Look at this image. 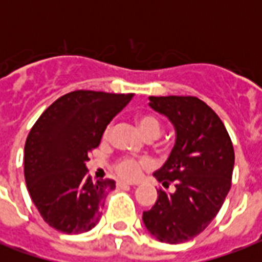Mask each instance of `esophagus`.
Instances as JSON below:
<instances>
[{
	"mask_svg": "<svg viewBox=\"0 0 262 262\" xmlns=\"http://www.w3.org/2000/svg\"><path fill=\"white\" fill-rule=\"evenodd\" d=\"M135 183L126 182V181H117V186L118 187H123V186H133Z\"/></svg>",
	"mask_w": 262,
	"mask_h": 262,
	"instance_id": "1",
	"label": "esophagus"
}]
</instances>
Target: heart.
Wrapping results in <instances>:
<instances>
[{"label":"heart","mask_w":262,"mask_h":262,"mask_svg":"<svg viewBox=\"0 0 262 262\" xmlns=\"http://www.w3.org/2000/svg\"><path fill=\"white\" fill-rule=\"evenodd\" d=\"M137 123H139V127L141 133H143L145 137L147 136H158L160 135V130H162V125H160V121L156 118L155 115L151 114H143L140 115L137 118ZM111 132V126H108L103 130V140L108 139ZM147 166V162L143 159H136V158H130V156H122L114 162L113 164V168L114 171L121 177V178L125 179H135L140 175V172L143 171V168Z\"/></svg>","instance_id":"obj_1"}]
</instances>
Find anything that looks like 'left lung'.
<instances>
[{"label": "left lung", "instance_id": "obj_1", "mask_svg": "<svg viewBox=\"0 0 262 262\" xmlns=\"http://www.w3.org/2000/svg\"><path fill=\"white\" fill-rule=\"evenodd\" d=\"M149 106L174 123L177 140L163 167L155 172L164 187L143 213L156 239L183 244L215 219L231 187L234 147L219 115L195 96H149Z\"/></svg>", "mask_w": 262, "mask_h": 262}]
</instances>
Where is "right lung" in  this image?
Segmentation results:
<instances>
[{
  "instance_id": "obj_1",
  "label": "right lung",
  "mask_w": 262,
  "mask_h": 262,
  "mask_svg": "<svg viewBox=\"0 0 262 262\" xmlns=\"http://www.w3.org/2000/svg\"><path fill=\"white\" fill-rule=\"evenodd\" d=\"M133 94L79 90L58 98L35 122L24 147L27 189L50 227L81 234L102 215L113 179L92 181L85 162Z\"/></svg>"
}]
</instances>
